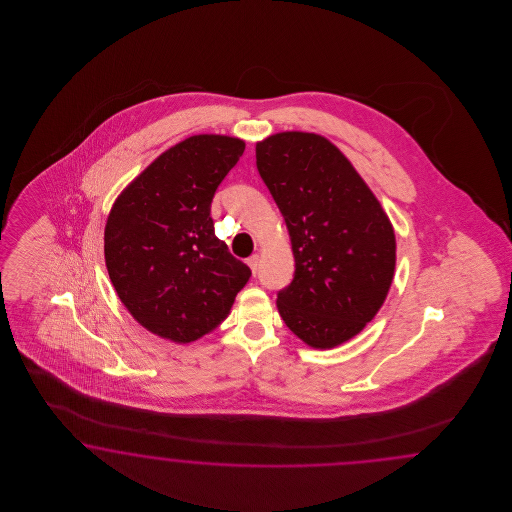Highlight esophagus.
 <instances>
[{
	"label": "esophagus",
	"instance_id": "1",
	"mask_svg": "<svg viewBox=\"0 0 512 512\" xmlns=\"http://www.w3.org/2000/svg\"><path fill=\"white\" fill-rule=\"evenodd\" d=\"M249 268H251V272L253 274H257V270H259V255L255 253V255H251L248 259Z\"/></svg>",
	"mask_w": 512,
	"mask_h": 512
}]
</instances>
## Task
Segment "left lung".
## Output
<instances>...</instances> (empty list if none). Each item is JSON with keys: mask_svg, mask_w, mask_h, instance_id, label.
<instances>
[{"mask_svg": "<svg viewBox=\"0 0 512 512\" xmlns=\"http://www.w3.org/2000/svg\"><path fill=\"white\" fill-rule=\"evenodd\" d=\"M255 157L295 255V278L278 293L281 319L315 349L351 340L383 306L394 278L390 219L321 135L278 133L257 142Z\"/></svg>", "mask_w": 512, "mask_h": 512, "instance_id": "8db88e82", "label": "left lung"}]
</instances>
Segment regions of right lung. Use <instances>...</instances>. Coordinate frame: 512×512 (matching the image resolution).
<instances>
[{"mask_svg": "<svg viewBox=\"0 0 512 512\" xmlns=\"http://www.w3.org/2000/svg\"><path fill=\"white\" fill-rule=\"evenodd\" d=\"M244 140L195 135L178 142L125 187L105 227V263L125 308L146 330L189 343L233 308L251 270L214 234L217 186Z\"/></svg>", "mask_w": 512, "mask_h": 512, "instance_id": "1", "label": "right lung"}]
</instances>
